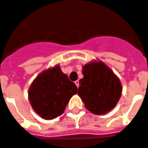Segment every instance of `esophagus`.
Here are the masks:
<instances>
[{
  "label": "esophagus",
  "instance_id": "obj_1",
  "mask_svg": "<svg viewBox=\"0 0 148 148\" xmlns=\"http://www.w3.org/2000/svg\"><path fill=\"white\" fill-rule=\"evenodd\" d=\"M74 83H75V84H76L77 85V87H79V85H80V84H79V80H76V81L74 82Z\"/></svg>",
  "mask_w": 148,
  "mask_h": 148
}]
</instances>
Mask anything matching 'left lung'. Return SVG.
Listing matches in <instances>:
<instances>
[{"label": "left lung", "mask_w": 148, "mask_h": 148, "mask_svg": "<svg viewBox=\"0 0 148 148\" xmlns=\"http://www.w3.org/2000/svg\"><path fill=\"white\" fill-rule=\"evenodd\" d=\"M83 75L77 94L86 109L99 115L112 110L122 93L120 81L114 72L99 62L83 67Z\"/></svg>", "instance_id": "obj_1"}]
</instances>
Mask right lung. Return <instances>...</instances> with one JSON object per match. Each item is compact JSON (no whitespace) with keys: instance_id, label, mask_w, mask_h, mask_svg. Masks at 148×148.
I'll return each instance as SVG.
<instances>
[{"instance_id":"add662e5","label":"right lung","mask_w":148,"mask_h":148,"mask_svg":"<svg viewBox=\"0 0 148 148\" xmlns=\"http://www.w3.org/2000/svg\"><path fill=\"white\" fill-rule=\"evenodd\" d=\"M77 87L59 67L39 74L28 90V98L34 110L42 118L52 120L64 112Z\"/></svg>"}]
</instances>
